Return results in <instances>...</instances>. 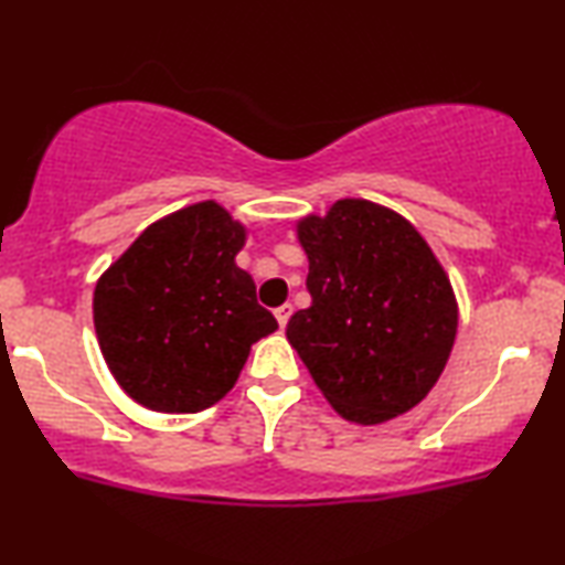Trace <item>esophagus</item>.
Instances as JSON below:
<instances>
[{"instance_id": "1", "label": "esophagus", "mask_w": 565, "mask_h": 565, "mask_svg": "<svg viewBox=\"0 0 565 565\" xmlns=\"http://www.w3.org/2000/svg\"><path fill=\"white\" fill-rule=\"evenodd\" d=\"M291 312H294V307L289 305V301H286V305H281V307H276V309H274L276 320H279V324H281V328H286V322H289V317H291Z\"/></svg>"}]
</instances>
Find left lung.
Listing matches in <instances>:
<instances>
[{
	"mask_svg": "<svg viewBox=\"0 0 565 565\" xmlns=\"http://www.w3.org/2000/svg\"><path fill=\"white\" fill-rule=\"evenodd\" d=\"M312 305L286 338L332 407L379 425L427 396L458 330L452 286L425 237L402 214L340 200L299 220Z\"/></svg>",
	"mask_w": 565,
	"mask_h": 565,
	"instance_id": "8db88e82",
	"label": "left lung"
}]
</instances>
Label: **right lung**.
I'll list each match as a JSON object with an SVG mask.
<instances>
[{"instance_id": "obj_1", "label": "right lung", "mask_w": 565, "mask_h": 565, "mask_svg": "<svg viewBox=\"0 0 565 565\" xmlns=\"http://www.w3.org/2000/svg\"><path fill=\"white\" fill-rule=\"evenodd\" d=\"M245 227L200 202L142 230L94 289L102 355L127 396L202 412L235 386L250 345L279 328L237 268Z\"/></svg>"}]
</instances>
